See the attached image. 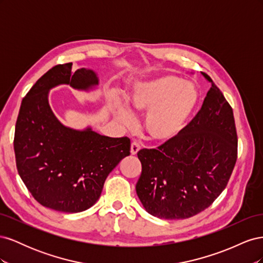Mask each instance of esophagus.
<instances>
[{"instance_id":"34e87169","label":"esophagus","mask_w":263,"mask_h":263,"mask_svg":"<svg viewBox=\"0 0 263 263\" xmlns=\"http://www.w3.org/2000/svg\"><path fill=\"white\" fill-rule=\"evenodd\" d=\"M139 150H140V145L138 144L137 141H133L132 142V146H130V153H132V155H136Z\"/></svg>"}]
</instances>
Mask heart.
I'll list each match as a JSON object with an SVG mask.
<instances>
[{
    "mask_svg": "<svg viewBox=\"0 0 263 263\" xmlns=\"http://www.w3.org/2000/svg\"><path fill=\"white\" fill-rule=\"evenodd\" d=\"M195 87L180 78L165 76L137 84L127 102L132 112L147 113L144 128L150 139L166 142L176 138L184 128L197 104ZM117 117L125 126L136 124L134 115L119 108Z\"/></svg>",
    "mask_w": 263,
    "mask_h": 263,
    "instance_id": "obj_1",
    "label": "heart"
}]
</instances>
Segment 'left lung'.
<instances>
[{
	"instance_id": "8db88e82",
	"label": "left lung",
	"mask_w": 263,
	"mask_h": 263,
	"mask_svg": "<svg viewBox=\"0 0 263 263\" xmlns=\"http://www.w3.org/2000/svg\"><path fill=\"white\" fill-rule=\"evenodd\" d=\"M203 105L178 136L157 148L140 149L136 192L159 218L192 217L213 204L227 186L237 161L233 108L213 82Z\"/></svg>"
}]
</instances>
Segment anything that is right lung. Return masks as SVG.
<instances>
[{
  "mask_svg": "<svg viewBox=\"0 0 263 263\" xmlns=\"http://www.w3.org/2000/svg\"><path fill=\"white\" fill-rule=\"evenodd\" d=\"M61 83L86 90L98 84V78L91 70L74 71L69 62L38 79L22 101L15 125V160L21 179L38 203L79 213L99 200L109 172L130 155V139L61 125L47 100L48 90Z\"/></svg>",
  "mask_w": 263,
  "mask_h": 263,
  "instance_id": "obj_1",
  "label": "right lung"
}]
</instances>
